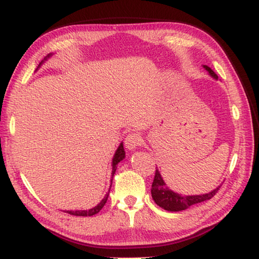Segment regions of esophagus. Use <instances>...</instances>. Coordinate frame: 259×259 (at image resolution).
<instances>
[{"instance_id": "34e87169", "label": "esophagus", "mask_w": 259, "mask_h": 259, "mask_svg": "<svg viewBox=\"0 0 259 259\" xmlns=\"http://www.w3.org/2000/svg\"><path fill=\"white\" fill-rule=\"evenodd\" d=\"M141 143H142V139L140 135L137 133H131L127 135V138L125 139V147L130 150H133L137 148V147L141 146Z\"/></svg>"}]
</instances>
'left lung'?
I'll return each instance as SVG.
<instances>
[{"label":"left lung","instance_id":"left-lung-1","mask_svg":"<svg viewBox=\"0 0 259 259\" xmlns=\"http://www.w3.org/2000/svg\"><path fill=\"white\" fill-rule=\"evenodd\" d=\"M204 68L208 71L209 75L214 78H218V75L209 68L208 66H204ZM220 189V186L214 189L212 192L199 194V196H182V194L175 193L169 188H166V184L163 181L161 174L156 169L155 171V177L152 185V197L156 204L165 210L170 212H180L189 208L190 206L199 204V202L209 200L210 198L214 197Z\"/></svg>","mask_w":259,"mask_h":259}]
</instances>
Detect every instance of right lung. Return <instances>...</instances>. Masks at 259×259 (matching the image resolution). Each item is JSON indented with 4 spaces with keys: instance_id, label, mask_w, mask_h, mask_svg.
Returning a JSON list of instances; mask_svg holds the SVG:
<instances>
[{
    "instance_id": "right-lung-1",
    "label": "right lung",
    "mask_w": 259,
    "mask_h": 259,
    "mask_svg": "<svg viewBox=\"0 0 259 259\" xmlns=\"http://www.w3.org/2000/svg\"><path fill=\"white\" fill-rule=\"evenodd\" d=\"M50 57H51V54L47 55V57L44 59V60H46V59L50 58ZM41 63H42V61L39 63V66H40ZM124 158H125L124 146H122V143H120V145H119V147H118V149L116 150V154H114L113 160H112V177H111V185H112L113 175H114V172H116V170H117V164L120 161L124 160ZM110 189H111V186H110ZM109 192H110V190H109ZM107 197H109V193H106L105 197L102 199V201L99 202L97 206H95V207L91 208V209H88V210H63V212L68 213V214H70V215H76V217H91V215H95V214H97L99 210H101L103 207H104L105 202L107 200Z\"/></svg>"
}]
</instances>
